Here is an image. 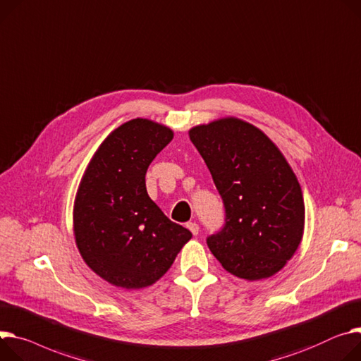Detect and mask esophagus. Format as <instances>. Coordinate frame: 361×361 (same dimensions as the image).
Segmentation results:
<instances>
[{"mask_svg":"<svg viewBox=\"0 0 361 361\" xmlns=\"http://www.w3.org/2000/svg\"><path fill=\"white\" fill-rule=\"evenodd\" d=\"M186 227L189 228V231H190L193 235H198V233H200V226H198L197 223H188Z\"/></svg>","mask_w":361,"mask_h":361,"instance_id":"34e87169","label":"esophagus"}]
</instances>
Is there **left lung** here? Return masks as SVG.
Listing matches in <instances>:
<instances>
[{
	"label": "left lung",
	"mask_w": 361,
	"mask_h": 361,
	"mask_svg": "<svg viewBox=\"0 0 361 361\" xmlns=\"http://www.w3.org/2000/svg\"><path fill=\"white\" fill-rule=\"evenodd\" d=\"M226 207V226L207 243L223 267L245 281L276 274L302 241L305 204L283 153L256 126L223 117L189 130Z\"/></svg>",
	"instance_id": "1"
}]
</instances>
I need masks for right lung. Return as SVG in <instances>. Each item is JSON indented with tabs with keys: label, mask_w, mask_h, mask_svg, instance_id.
<instances>
[{
	"label": "right lung",
	"mask_w": 361,
	"mask_h": 361,
	"mask_svg": "<svg viewBox=\"0 0 361 361\" xmlns=\"http://www.w3.org/2000/svg\"><path fill=\"white\" fill-rule=\"evenodd\" d=\"M173 131L147 118L111 131L82 176L73 202L78 250L99 277L123 289L152 286L192 234L150 200L146 172Z\"/></svg>",
	"instance_id": "obj_1"
}]
</instances>
